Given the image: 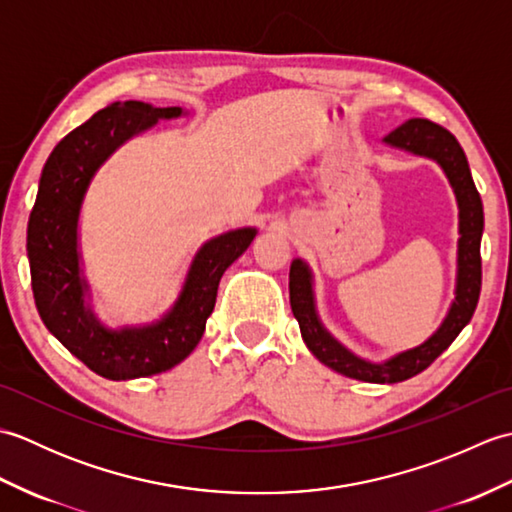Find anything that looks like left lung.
Here are the masks:
<instances>
[{
  "label": "left lung",
  "instance_id": "8db88e82",
  "mask_svg": "<svg viewBox=\"0 0 512 512\" xmlns=\"http://www.w3.org/2000/svg\"><path fill=\"white\" fill-rule=\"evenodd\" d=\"M383 140L385 145L436 160L447 173L460 209L458 279H455V301L451 303L449 314L427 341L413 350L387 358L385 363H369L352 354L323 328L317 306H314L312 273L308 264L303 259H295L290 264V308L299 321V330L308 350L334 372L365 380V383H400V380H407L427 369L471 321L482 290L480 242L484 231V209L464 149L451 132L427 118H411Z\"/></svg>",
  "mask_w": 512,
  "mask_h": 512
}]
</instances>
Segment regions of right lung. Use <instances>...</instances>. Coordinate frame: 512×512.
Wrapping results in <instances>:
<instances>
[{
  "label": "right lung",
  "mask_w": 512,
  "mask_h": 512,
  "mask_svg": "<svg viewBox=\"0 0 512 512\" xmlns=\"http://www.w3.org/2000/svg\"><path fill=\"white\" fill-rule=\"evenodd\" d=\"M182 107L143 101L112 103L96 112L52 149L41 171L28 220L32 295L41 321L92 372L110 380L154 376L176 367L200 343L215 308L224 270L253 242L255 228H237L209 239L189 266L173 308L143 328L110 330L94 317L88 281L81 273L79 215L94 173L129 138L158 118H178Z\"/></svg>",
  "instance_id": "obj_1"
}]
</instances>
